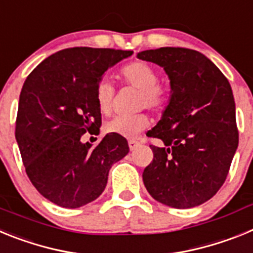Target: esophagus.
Masks as SVG:
<instances>
[{
	"label": "esophagus",
	"instance_id": "34e87169",
	"mask_svg": "<svg viewBox=\"0 0 253 253\" xmlns=\"http://www.w3.org/2000/svg\"><path fill=\"white\" fill-rule=\"evenodd\" d=\"M128 144H129V148H130V151H134V149H137L138 147L140 146V143L138 142V140H134V139L129 140Z\"/></svg>",
	"mask_w": 253,
	"mask_h": 253
}]
</instances>
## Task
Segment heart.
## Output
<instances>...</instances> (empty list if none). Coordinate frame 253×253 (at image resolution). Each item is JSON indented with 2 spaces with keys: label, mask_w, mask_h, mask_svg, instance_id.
Masks as SVG:
<instances>
[{
  "label": "heart",
  "mask_w": 253,
  "mask_h": 253,
  "mask_svg": "<svg viewBox=\"0 0 253 253\" xmlns=\"http://www.w3.org/2000/svg\"><path fill=\"white\" fill-rule=\"evenodd\" d=\"M158 69L147 60H134L119 71V78L125 84L139 90L137 106L147 107L160 113L171 101V84L158 80ZM114 99V86L106 78H102L95 87V101L102 114L111 110ZM151 124L149 116L144 113L133 115H116L104 125L106 133L118 134L124 138H135Z\"/></svg>",
  "instance_id": "obj_1"
}]
</instances>
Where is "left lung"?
<instances>
[{"instance_id": "left-lung-1", "label": "left lung", "mask_w": 253, "mask_h": 253, "mask_svg": "<svg viewBox=\"0 0 253 253\" xmlns=\"http://www.w3.org/2000/svg\"><path fill=\"white\" fill-rule=\"evenodd\" d=\"M138 58L163 67L172 90L162 119L147 133L165 147L149 146L153 160L143 171L144 186L165 205L198 207L224 184L238 147L231 84L193 49L165 46L140 51Z\"/></svg>"}]
</instances>
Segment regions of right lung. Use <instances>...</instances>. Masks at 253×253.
<instances>
[{
  "label": "right lung",
  "mask_w": 253,
  "mask_h": 253,
  "mask_svg": "<svg viewBox=\"0 0 253 253\" xmlns=\"http://www.w3.org/2000/svg\"><path fill=\"white\" fill-rule=\"evenodd\" d=\"M131 50L76 46L44 59L20 93L15 137L31 184L62 208L84 207L99 198L109 169L129 152L128 142L106 134L97 146L82 143L99 133L101 113L95 87L107 68Z\"/></svg>",
  "instance_id": "obj_1"
}]
</instances>
